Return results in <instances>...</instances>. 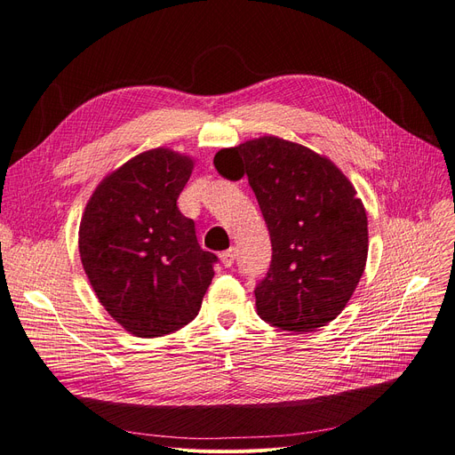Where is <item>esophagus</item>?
<instances>
[{
    "label": "esophagus",
    "mask_w": 455,
    "mask_h": 455,
    "mask_svg": "<svg viewBox=\"0 0 455 455\" xmlns=\"http://www.w3.org/2000/svg\"><path fill=\"white\" fill-rule=\"evenodd\" d=\"M219 257H221V262L228 268V267L234 265V259H236V249L230 247V249H227V251H223Z\"/></svg>",
    "instance_id": "1"
}]
</instances>
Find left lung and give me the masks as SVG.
I'll use <instances>...</instances> for the list:
<instances>
[{
	"label": "left lung",
	"instance_id": "obj_1",
	"mask_svg": "<svg viewBox=\"0 0 455 455\" xmlns=\"http://www.w3.org/2000/svg\"><path fill=\"white\" fill-rule=\"evenodd\" d=\"M228 180L247 175L272 242V265L255 289L257 314L307 332L339 317L369 255L363 200L331 158L277 136L217 151Z\"/></svg>",
	"mask_w": 455,
	"mask_h": 455
}]
</instances>
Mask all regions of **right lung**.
<instances>
[{"mask_svg": "<svg viewBox=\"0 0 455 455\" xmlns=\"http://www.w3.org/2000/svg\"><path fill=\"white\" fill-rule=\"evenodd\" d=\"M195 158L143 151L98 183L79 225V255L106 312L140 339L164 336L198 315L217 257L196 242L178 198Z\"/></svg>", "mask_w": 455, "mask_h": 455, "instance_id": "1", "label": "right lung"}]
</instances>
